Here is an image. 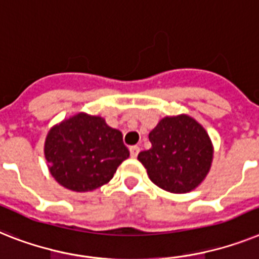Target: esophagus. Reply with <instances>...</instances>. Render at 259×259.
I'll return each mask as SVG.
<instances>
[{"instance_id":"34e87169","label":"esophagus","mask_w":259,"mask_h":259,"mask_svg":"<svg viewBox=\"0 0 259 259\" xmlns=\"http://www.w3.org/2000/svg\"><path fill=\"white\" fill-rule=\"evenodd\" d=\"M129 150H130V155H132L133 158H136L137 155H138V153H140V148L136 146V145H134V146H130Z\"/></svg>"}]
</instances>
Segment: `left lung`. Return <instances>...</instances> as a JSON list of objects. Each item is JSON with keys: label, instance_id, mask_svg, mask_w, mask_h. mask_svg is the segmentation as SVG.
I'll list each match as a JSON object with an SVG mask.
<instances>
[{"label": "left lung", "instance_id": "left-lung-1", "mask_svg": "<svg viewBox=\"0 0 259 259\" xmlns=\"http://www.w3.org/2000/svg\"><path fill=\"white\" fill-rule=\"evenodd\" d=\"M151 148L138 161L153 184L170 193H188L207 176L213 145L202 125L186 114L165 117L149 133Z\"/></svg>", "mask_w": 259, "mask_h": 259}]
</instances>
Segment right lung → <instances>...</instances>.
<instances>
[{
    "label": "right lung",
    "instance_id": "obj_1",
    "mask_svg": "<svg viewBox=\"0 0 259 259\" xmlns=\"http://www.w3.org/2000/svg\"><path fill=\"white\" fill-rule=\"evenodd\" d=\"M45 158L50 174L64 188L90 191L108 184L129 157L122 133L98 115L78 113L49 130Z\"/></svg>",
    "mask_w": 259,
    "mask_h": 259
}]
</instances>
